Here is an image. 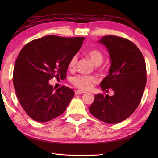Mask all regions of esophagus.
Here are the masks:
<instances>
[{
    "label": "esophagus",
    "mask_w": 158,
    "mask_h": 158,
    "mask_svg": "<svg viewBox=\"0 0 158 158\" xmlns=\"http://www.w3.org/2000/svg\"><path fill=\"white\" fill-rule=\"evenodd\" d=\"M74 93H75V95H80V94H82V93H84V91H83V90H77L74 91Z\"/></svg>",
    "instance_id": "obj_1"
}]
</instances>
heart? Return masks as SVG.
Masks as SVG:
<instances>
[{"mask_svg": "<svg viewBox=\"0 0 158 158\" xmlns=\"http://www.w3.org/2000/svg\"><path fill=\"white\" fill-rule=\"evenodd\" d=\"M90 60L92 61L93 64L95 65H100L103 62L104 60V56L100 51L97 49H92L88 53ZM77 62V56H74L71 58L70 61L69 63V68H74L75 67ZM71 81L73 84L78 88L79 89L88 90L91 89L94 85V84L96 82V78L93 76H88V75H82V74H79V75L75 76L72 78Z\"/></svg>", "mask_w": 158, "mask_h": 158, "instance_id": "heart-1", "label": "heart"}]
</instances>
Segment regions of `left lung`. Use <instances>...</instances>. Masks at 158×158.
Masks as SVG:
<instances>
[{
    "mask_svg": "<svg viewBox=\"0 0 158 158\" xmlns=\"http://www.w3.org/2000/svg\"><path fill=\"white\" fill-rule=\"evenodd\" d=\"M98 43L106 47L111 60L109 74L100 87L103 91L112 89L114 94L95 95L89 111L102 121L118 123L131 116L139 105L146 84L145 60L139 48L123 37L106 35Z\"/></svg>",
    "mask_w": 158,
    "mask_h": 158,
    "instance_id": "obj_1",
    "label": "left lung"
}]
</instances>
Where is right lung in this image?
<instances>
[{
    "label": "right lung",
    "instance_id": "right-lung-1",
    "mask_svg": "<svg viewBox=\"0 0 158 158\" xmlns=\"http://www.w3.org/2000/svg\"><path fill=\"white\" fill-rule=\"evenodd\" d=\"M84 39L47 35L21 50L15 64L13 84L21 106L31 118L47 122L66 110L74 91L65 86L55 90L49 81L66 78L69 61Z\"/></svg>",
    "mask_w": 158,
    "mask_h": 158
}]
</instances>
